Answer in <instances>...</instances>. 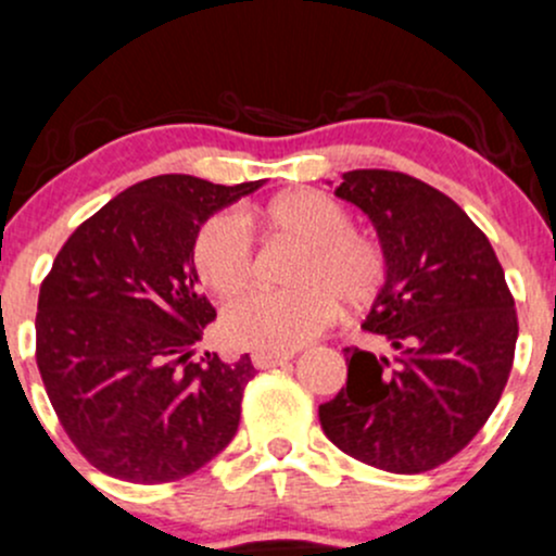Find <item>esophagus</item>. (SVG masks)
<instances>
[{
	"label": "esophagus",
	"instance_id": "1",
	"mask_svg": "<svg viewBox=\"0 0 556 556\" xmlns=\"http://www.w3.org/2000/svg\"><path fill=\"white\" fill-rule=\"evenodd\" d=\"M290 359H293V352H253V365L258 367V370L279 367Z\"/></svg>",
	"mask_w": 556,
	"mask_h": 556
}]
</instances>
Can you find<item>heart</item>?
<instances>
[{"label": "heart", "instance_id": "heart-1", "mask_svg": "<svg viewBox=\"0 0 556 556\" xmlns=\"http://www.w3.org/2000/svg\"><path fill=\"white\" fill-rule=\"evenodd\" d=\"M271 231L301 244L290 285L295 293L250 290L224 308L226 338L258 352H293L332 323L338 303L367 308L389 279V255L354 215L314 189L288 191L261 210ZM194 266L213 293L233 295L253 277V239L239 215L220 213L197 233Z\"/></svg>", "mask_w": 556, "mask_h": 556}]
</instances>
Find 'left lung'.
<instances>
[{
    "label": "left lung",
    "instance_id": "1",
    "mask_svg": "<svg viewBox=\"0 0 556 556\" xmlns=\"http://www.w3.org/2000/svg\"><path fill=\"white\" fill-rule=\"evenodd\" d=\"M336 197L370 218L389 255L362 327L391 352L343 349L346 386L319 424L362 464L429 471L475 440L509 381L519 327L504 268L475 220L413 175L343 173Z\"/></svg>",
    "mask_w": 556,
    "mask_h": 556
}]
</instances>
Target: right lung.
Listing matches in <instances>:
<instances>
[{"label": "right lung", "mask_w": 556, "mask_h": 556, "mask_svg": "<svg viewBox=\"0 0 556 556\" xmlns=\"http://www.w3.org/2000/svg\"><path fill=\"white\" fill-rule=\"evenodd\" d=\"M263 180L218 186L156 175L68 237L39 290L37 365L52 410L96 469L173 482L237 434L250 354L191 362L213 303L200 293L197 233Z\"/></svg>", "instance_id": "obj_1"}]
</instances>
